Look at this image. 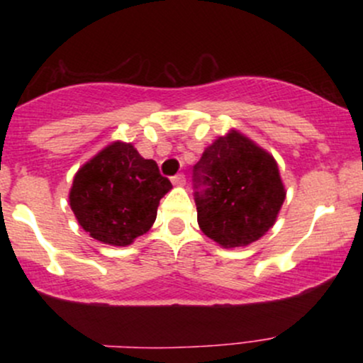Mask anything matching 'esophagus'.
Listing matches in <instances>:
<instances>
[{
	"label": "esophagus",
	"instance_id": "1",
	"mask_svg": "<svg viewBox=\"0 0 363 363\" xmlns=\"http://www.w3.org/2000/svg\"><path fill=\"white\" fill-rule=\"evenodd\" d=\"M172 184L174 186H184L186 184V176L184 174H177V176L172 177Z\"/></svg>",
	"mask_w": 363,
	"mask_h": 363
}]
</instances>
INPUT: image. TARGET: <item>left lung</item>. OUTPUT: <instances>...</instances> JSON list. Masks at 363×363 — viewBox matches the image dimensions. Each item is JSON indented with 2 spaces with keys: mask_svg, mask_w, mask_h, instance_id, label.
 <instances>
[{
  "mask_svg": "<svg viewBox=\"0 0 363 363\" xmlns=\"http://www.w3.org/2000/svg\"><path fill=\"white\" fill-rule=\"evenodd\" d=\"M193 181L199 228L225 249L264 235L286 194L273 155L235 129L203 152Z\"/></svg>",
  "mask_w": 363,
  "mask_h": 363,
  "instance_id": "left-lung-1",
  "label": "left lung"
}]
</instances>
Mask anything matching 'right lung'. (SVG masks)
Returning <instances> with one entry per match:
<instances>
[{"mask_svg": "<svg viewBox=\"0 0 363 363\" xmlns=\"http://www.w3.org/2000/svg\"><path fill=\"white\" fill-rule=\"evenodd\" d=\"M172 184L131 143L114 141L74 174L69 206L78 223L102 244L129 245L147 234Z\"/></svg>", "mask_w": 363, "mask_h": 363, "instance_id": "1", "label": "right lung"}]
</instances>
